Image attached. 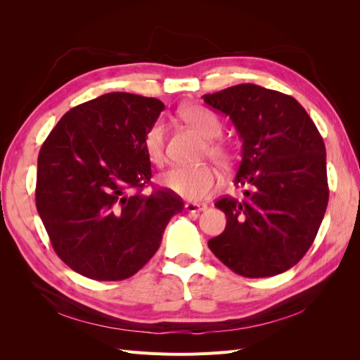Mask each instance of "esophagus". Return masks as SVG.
<instances>
[{"label": "esophagus", "instance_id": "esophagus-1", "mask_svg": "<svg viewBox=\"0 0 360 360\" xmlns=\"http://www.w3.org/2000/svg\"><path fill=\"white\" fill-rule=\"evenodd\" d=\"M184 209H186V212H189V213H200L207 209V205L200 204V202H186L184 204Z\"/></svg>", "mask_w": 360, "mask_h": 360}]
</instances>
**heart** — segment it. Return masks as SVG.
<instances>
[{
	"instance_id": "1",
	"label": "heart",
	"mask_w": 360,
	"mask_h": 360,
	"mask_svg": "<svg viewBox=\"0 0 360 360\" xmlns=\"http://www.w3.org/2000/svg\"><path fill=\"white\" fill-rule=\"evenodd\" d=\"M180 117L193 129L210 141L209 155L216 162L228 163L233 159V150L224 143L213 141L219 138L222 124L212 111L204 106H186L180 110ZM144 150L148 160L155 165H162L165 160V124L156 122L148 127L144 135ZM159 183L162 188L177 193L180 197L200 201L212 195L221 183V176L212 165L181 167L176 165L162 174Z\"/></svg>"
}]
</instances>
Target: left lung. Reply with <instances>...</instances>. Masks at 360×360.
<instances>
[{
  "label": "left lung",
  "instance_id": "1",
  "mask_svg": "<svg viewBox=\"0 0 360 360\" xmlns=\"http://www.w3.org/2000/svg\"><path fill=\"white\" fill-rule=\"evenodd\" d=\"M202 99L230 117L242 139L234 184L248 188L243 201L214 202L226 226L209 248L245 278L279 275L307 254L328 207L323 138L304 108L284 93L238 84Z\"/></svg>",
  "mask_w": 360,
  "mask_h": 360
}]
</instances>
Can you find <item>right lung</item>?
<instances>
[{"instance_id": "1", "label": "right lung", "mask_w": 360, "mask_h": 360, "mask_svg": "<svg viewBox=\"0 0 360 360\" xmlns=\"http://www.w3.org/2000/svg\"><path fill=\"white\" fill-rule=\"evenodd\" d=\"M160 101L108 93L72 108L43 143L36 205L57 255L76 274L122 281L147 264L183 200L146 195L151 163L144 135Z\"/></svg>"}]
</instances>
